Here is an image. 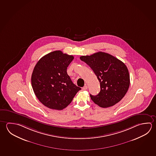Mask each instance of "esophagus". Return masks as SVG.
<instances>
[{
	"label": "esophagus",
	"instance_id": "obj_1",
	"mask_svg": "<svg viewBox=\"0 0 156 156\" xmlns=\"http://www.w3.org/2000/svg\"><path fill=\"white\" fill-rule=\"evenodd\" d=\"M82 89L84 90H87V85H85L84 87H82Z\"/></svg>",
	"mask_w": 156,
	"mask_h": 156
}]
</instances>
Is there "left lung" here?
<instances>
[{
	"label": "left lung",
	"mask_w": 156,
	"mask_h": 156,
	"mask_svg": "<svg viewBox=\"0 0 156 156\" xmlns=\"http://www.w3.org/2000/svg\"><path fill=\"white\" fill-rule=\"evenodd\" d=\"M81 60L90 66L99 80L100 91L90 94L95 104L102 108L112 106L123 98L130 85L128 69L122 61L106 52L82 56Z\"/></svg>",
	"instance_id": "obj_1"
}]
</instances>
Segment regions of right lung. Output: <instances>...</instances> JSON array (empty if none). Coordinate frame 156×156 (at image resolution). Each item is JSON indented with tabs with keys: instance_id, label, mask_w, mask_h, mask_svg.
Wrapping results in <instances>:
<instances>
[{
	"instance_id": "right-lung-1",
	"label": "right lung",
	"mask_w": 156,
	"mask_h": 156,
	"mask_svg": "<svg viewBox=\"0 0 156 156\" xmlns=\"http://www.w3.org/2000/svg\"><path fill=\"white\" fill-rule=\"evenodd\" d=\"M73 58V56L57 50L45 55L36 64L31 83L37 98L44 106L62 110L81 90L73 83L67 73Z\"/></svg>"
}]
</instances>
